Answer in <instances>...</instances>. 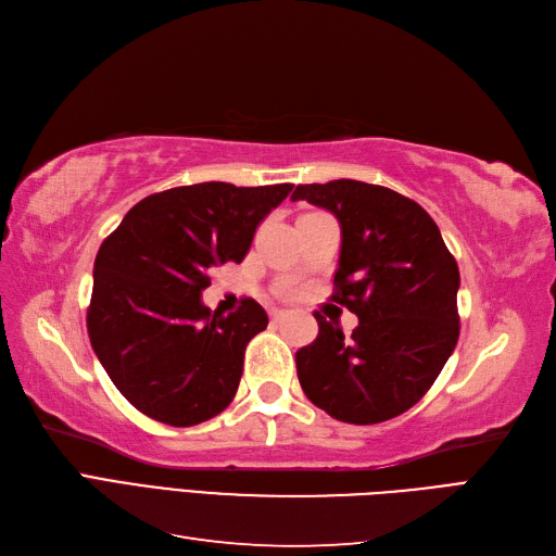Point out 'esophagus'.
Masks as SVG:
<instances>
[{
    "label": "esophagus",
    "instance_id": "obj_1",
    "mask_svg": "<svg viewBox=\"0 0 556 556\" xmlns=\"http://www.w3.org/2000/svg\"><path fill=\"white\" fill-rule=\"evenodd\" d=\"M282 317H288V311H282V308H274V311H271V319H274V323H280Z\"/></svg>",
    "mask_w": 556,
    "mask_h": 556
}]
</instances>
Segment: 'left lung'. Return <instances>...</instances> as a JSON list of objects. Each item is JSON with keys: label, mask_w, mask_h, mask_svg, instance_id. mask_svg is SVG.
Segmentation results:
<instances>
[{"label": "left lung", "mask_w": 556, "mask_h": 556, "mask_svg": "<svg viewBox=\"0 0 556 556\" xmlns=\"http://www.w3.org/2000/svg\"><path fill=\"white\" fill-rule=\"evenodd\" d=\"M292 201L341 225L331 301L359 317L350 339L315 313L317 339L296 352L301 390L348 425H378L413 408L459 339V266L417 201L382 185H299Z\"/></svg>", "instance_id": "obj_1"}]
</instances>
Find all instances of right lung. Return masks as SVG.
I'll use <instances>...</instances> for the list:
<instances>
[{
  "label": "right lung",
  "instance_id": "obj_1",
  "mask_svg": "<svg viewBox=\"0 0 556 556\" xmlns=\"http://www.w3.org/2000/svg\"><path fill=\"white\" fill-rule=\"evenodd\" d=\"M292 188L185 185L146 197L106 237L94 260L88 333L134 408L192 427L229 406L245 345L268 317L255 299L237 313H213L201 292L215 266L243 262L257 225Z\"/></svg>",
  "mask_w": 556,
  "mask_h": 556
}]
</instances>
